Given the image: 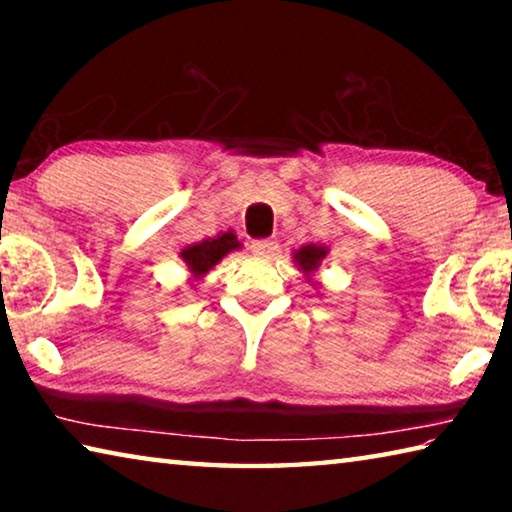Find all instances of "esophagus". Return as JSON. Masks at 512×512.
Wrapping results in <instances>:
<instances>
[{
    "mask_svg": "<svg viewBox=\"0 0 512 512\" xmlns=\"http://www.w3.org/2000/svg\"><path fill=\"white\" fill-rule=\"evenodd\" d=\"M250 250H253V253L259 255V257H271V255L277 253V244H275V241H271V239L253 241V244H250Z\"/></svg>",
    "mask_w": 512,
    "mask_h": 512,
    "instance_id": "34e87169",
    "label": "esophagus"
}]
</instances>
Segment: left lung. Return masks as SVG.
<instances>
[{
    "label": "left lung",
    "instance_id": "obj_1",
    "mask_svg": "<svg viewBox=\"0 0 512 512\" xmlns=\"http://www.w3.org/2000/svg\"><path fill=\"white\" fill-rule=\"evenodd\" d=\"M329 253V248L318 246V244H307L298 250H293V264H296L302 273H305L307 282L314 280V273L320 268V264L325 262V257Z\"/></svg>",
    "mask_w": 512,
    "mask_h": 512
}]
</instances>
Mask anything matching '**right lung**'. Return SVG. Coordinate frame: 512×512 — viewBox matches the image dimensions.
Masks as SVG:
<instances>
[{
  "label": "right lung",
  "mask_w": 512,
  "mask_h": 512,
  "mask_svg": "<svg viewBox=\"0 0 512 512\" xmlns=\"http://www.w3.org/2000/svg\"><path fill=\"white\" fill-rule=\"evenodd\" d=\"M241 244L237 235L232 230L228 232H219L216 237H207L203 241H196V244L187 246L180 250V259L187 266L189 275L194 280H201L212 268L221 262L225 255H230L232 250H239Z\"/></svg>",
  "instance_id": "add662e5"
}]
</instances>
